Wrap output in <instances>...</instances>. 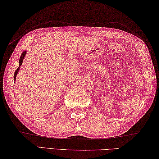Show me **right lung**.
Returning a JSON list of instances; mask_svg holds the SVG:
<instances>
[{"instance_id": "obj_1", "label": "right lung", "mask_w": 159, "mask_h": 159, "mask_svg": "<svg viewBox=\"0 0 159 159\" xmlns=\"http://www.w3.org/2000/svg\"><path fill=\"white\" fill-rule=\"evenodd\" d=\"M25 55H26V51H24L23 52H22V54H21L20 57V59H19V67L17 68V69L16 70V71H15V73H14V78H13L14 80H16V75L17 74V73H18V71H19L20 67L21 66V65L22 64V61H23V59H24V57H25Z\"/></svg>"}]
</instances>
